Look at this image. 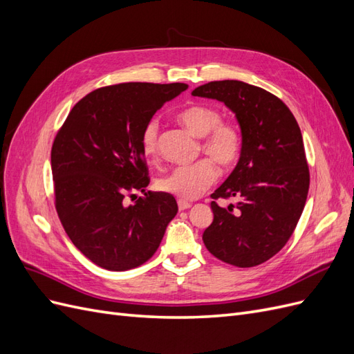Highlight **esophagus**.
I'll return each mask as SVG.
<instances>
[{
  "label": "esophagus",
  "instance_id": "34e87169",
  "mask_svg": "<svg viewBox=\"0 0 354 354\" xmlns=\"http://www.w3.org/2000/svg\"><path fill=\"white\" fill-rule=\"evenodd\" d=\"M177 203H178V209H180V211H185V209H187V208L192 207L190 203L186 202V201H178Z\"/></svg>",
  "mask_w": 354,
  "mask_h": 354
}]
</instances>
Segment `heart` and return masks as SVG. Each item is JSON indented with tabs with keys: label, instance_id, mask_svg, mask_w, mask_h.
<instances>
[{
	"label": "heart",
	"instance_id": "1",
	"mask_svg": "<svg viewBox=\"0 0 354 354\" xmlns=\"http://www.w3.org/2000/svg\"><path fill=\"white\" fill-rule=\"evenodd\" d=\"M221 112L212 106L194 104L181 111L177 120L187 130L202 138L201 149L220 168H232L239 158L242 136L233 122L221 121ZM142 151L153 159L159 153V125L149 121L142 133ZM217 180V169L211 160L203 159L192 167H177L158 180V189L180 201H194Z\"/></svg>",
	"mask_w": 354,
	"mask_h": 354
}]
</instances>
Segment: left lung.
Here are the masks:
<instances>
[{
  "mask_svg": "<svg viewBox=\"0 0 354 354\" xmlns=\"http://www.w3.org/2000/svg\"><path fill=\"white\" fill-rule=\"evenodd\" d=\"M218 100L236 116L242 147L236 167L211 198L214 220L202 234L207 250L236 267H254L279 252L301 217L310 176L303 136L288 106L272 93L236 80L192 91Z\"/></svg>",
  "mask_w": 354,
  "mask_h": 354,
  "instance_id": "obj_1",
  "label": "left lung"
}]
</instances>
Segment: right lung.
I'll return each mask as SVG.
<instances>
[{
  "instance_id": "1",
  "label": "right lung",
  "mask_w": 354,
  "mask_h": 354,
  "mask_svg": "<svg viewBox=\"0 0 354 354\" xmlns=\"http://www.w3.org/2000/svg\"><path fill=\"white\" fill-rule=\"evenodd\" d=\"M186 84L125 82L94 90L73 106L51 149L56 209L72 243L106 270L147 261L178 211L173 195L149 185L142 133ZM145 194L133 206L123 198Z\"/></svg>"
}]
</instances>
